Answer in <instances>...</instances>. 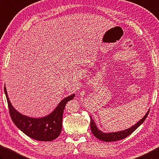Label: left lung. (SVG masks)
<instances>
[{"label": "left lung", "mask_w": 159, "mask_h": 159, "mask_svg": "<svg viewBox=\"0 0 159 159\" xmlns=\"http://www.w3.org/2000/svg\"><path fill=\"white\" fill-rule=\"evenodd\" d=\"M149 111L147 112L146 114L143 118L137 122L136 125H133L132 127L130 128H128L127 129H125L123 131H116V132H111V133H104L103 131H100L97 127L96 125H95L93 120L91 117V129L92 133L93 134V135L97 138V139H100L101 140L105 142H112V141H117V140H120L122 139H124L125 138L127 137L129 135H130L131 134H132L136 129L139 127L140 125H141L143 122L145 121L147 116H148V113Z\"/></svg>", "instance_id": "left-lung-1"}]
</instances>
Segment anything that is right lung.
Wrapping results in <instances>:
<instances>
[{
	"instance_id": "1",
	"label": "right lung",
	"mask_w": 159,
	"mask_h": 159,
	"mask_svg": "<svg viewBox=\"0 0 159 159\" xmlns=\"http://www.w3.org/2000/svg\"><path fill=\"white\" fill-rule=\"evenodd\" d=\"M4 91L7 98L10 114L15 125L28 136L39 141H52L59 136L61 131L62 117L66 104L69 100H73L75 95L73 94L63 99L49 115L35 118L24 116L17 111L11 105L5 86Z\"/></svg>"
}]
</instances>
